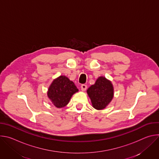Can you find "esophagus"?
<instances>
[{
    "instance_id": "obj_1",
    "label": "esophagus",
    "mask_w": 159,
    "mask_h": 159,
    "mask_svg": "<svg viewBox=\"0 0 159 159\" xmlns=\"http://www.w3.org/2000/svg\"><path fill=\"white\" fill-rule=\"evenodd\" d=\"M87 85H85V84H82L81 86H80V88H81V90H82V91H85V90L87 89Z\"/></svg>"
}]
</instances>
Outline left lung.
<instances>
[{
  "mask_svg": "<svg viewBox=\"0 0 159 159\" xmlns=\"http://www.w3.org/2000/svg\"><path fill=\"white\" fill-rule=\"evenodd\" d=\"M93 107L97 110L105 109L114 97V87L109 80L101 76L87 90Z\"/></svg>",
  "mask_w": 159,
  "mask_h": 159,
  "instance_id": "obj_1",
  "label": "left lung"
}]
</instances>
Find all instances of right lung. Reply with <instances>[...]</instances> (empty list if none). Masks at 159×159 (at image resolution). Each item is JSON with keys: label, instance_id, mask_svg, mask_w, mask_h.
<instances>
[{"label": "right lung", "instance_id": "add662e5", "mask_svg": "<svg viewBox=\"0 0 159 159\" xmlns=\"http://www.w3.org/2000/svg\"><path fill=\"white\" fill-rule=\"evenodd\" d=\"M79 91L75 84L65 75H60L53 80L48 87L47 96L57 108L69 104L72 96Z\"/></svg>", "mask_w": 159, "mask_h": 159}]
</instances>
